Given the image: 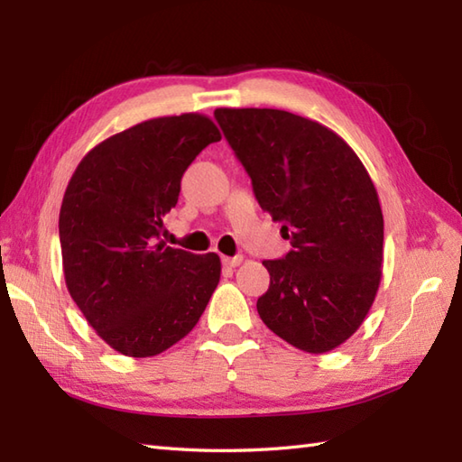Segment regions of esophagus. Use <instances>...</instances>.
I'll use <instances>...</instances> for the list:
<instances>
[{
  "label": "esophagus",
  "mask_w": 462,
  "mask_h": 462,
  "mask_svg": "<svg viewBox=\"0 0 462 462\" xmlns=\"http://www.w3.org/2000/svg\"><path fill=\"white\" fill-rule=\"evenodd\" d=\"M222 263H224L226 268H238L240 263H242V256H234V258L224 256V258H222Z\"/></svg>",
  "instance_id": "1"
}]
</instances>
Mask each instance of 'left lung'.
Here are the masks:
<instances>
[{
    "label": "left lung",
    "mask_w": 462,
    "mask_h": 462,
    "mask_svg": "<svg viewBox=\"0 0 462 462\" xmlns=\"http://www.w3.org/2000/svg\"><path fill=\"white\" fill-rule=\"evenodd\" d=\"M254 194L291 250L263 260L262 321L308 353L346 343L375 301L383 214L365 166L328 126L280 109H216Z\"/></svg>",
    "instance_id": "8db88e82"
}]
</instances>
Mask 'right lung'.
Instances as JSON below:
<instances>
[{
	"instance_id": "obj_1",
	"label": "right lung",
	"mask_w": 462,
	"mask_h": 462,
	"mask_svg": "<svg viewBox=\"0 0 462 462\" xmlns=\"http://www.w3.org/2000/svg\"><path fill=\"white\" fill-rule=\"evenodd\" d=\"M222 134L210 116H159L105 139L67 184L59 238L67 290L106 346L152 357L189 336L220 282L218 254L161 240L180 179Z\"/></svg>"
}]
</instances>
